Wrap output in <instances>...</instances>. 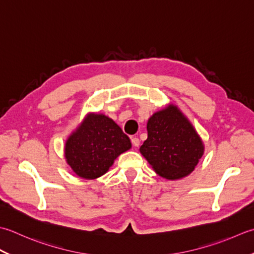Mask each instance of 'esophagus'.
I'll return each instance as SVG.
<instances>
[{
    "label": "esophagus",
    "instance_id": "34e87169",
    "mask_svg": "<svg viewBox=\"0 0 254 254\" xmlns=\"http://www.w3.org/2000/svg\"><path fill=\"white\" fill-rule=\"evenodd\" d=\"M131 143L133 147H138L139 144H140V140H139V138L133 137V138H131Z\"/></svg>",
    "mask_w": 254,
    "mask_h": 254
}]
</instances>
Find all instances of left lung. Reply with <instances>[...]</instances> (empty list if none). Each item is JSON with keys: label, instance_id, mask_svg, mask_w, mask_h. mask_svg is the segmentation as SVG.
<instances>
[{"label": "left lung", "instance_id": "8db88e82", "mask_svg": "<svg viewBox=\"0 0 254 254\" xmlns=\"http://www.w3.org/2000/svg\"><path fill=\"white\" fill-rule=\"evenodd\" d=\"M147 130V140L139 150L154 172L172 181L193 172L204 154V142L177 105L168 104L154 113Z\"/></svg>", "mask_w": 254, "mask_h": 254}]
</instances>
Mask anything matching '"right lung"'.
I'll return each mask as SVG.
<instances>
[{
	"mask_svg": "<svg viewBox=\"0 0 254 254\" xmlns=\"http://www.w3.org/2000/svg\"><path fill=\"white\" fill-rule=\"evenodd\" d=\"M130 148V139L112 118L90 113L66 139L64 158L77 177L95 180L104 175L116 158Z\"/></svg>",
	"mask_w": 254,
	"mask_h": 254,
	"instance_id": "obj_1",
	"label": "right lung"
}]
</instances>
